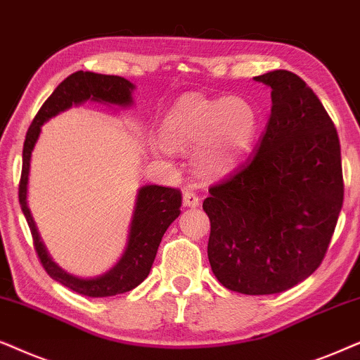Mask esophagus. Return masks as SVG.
<instances>
[{
	"instance_id": "obj_1",
	"label": "esophagus",
	"mask_w": 360,
	"mask_h": 360,
	"mask_svg": "<svg viewBox=\"0 0 360 360\" xmlns=\"http://www.w3.org/2000/svg\"><path fill=\"white\" fill-rule=\"evenodd\" d=\"M199 202H200L199 195L195 194L194 191H191V189L184 191V194H183V204L186 205V207H198Z\"/></svg>"
}]
</instances>
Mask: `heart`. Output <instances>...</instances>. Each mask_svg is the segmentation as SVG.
I'll return each mask as SVG.
<instances>
[{
  "instance_id": "1",
  "label": "heart",
  "mask_w": 360,
  "mask_h": 360,
  "mask_svg": "<svg viewBox=\"0 0 360 360\" xmlns=\"http://www.w3.org/2000/svg\"><path fill=\"white\" fill-rule=\"evenodd\" d=\"M255 130L257 113L245 100L184 97L162 123V138L172 150L202 145L198 158L200 169L220 172L240 160Z\"/></svg>"
}]
</instances>
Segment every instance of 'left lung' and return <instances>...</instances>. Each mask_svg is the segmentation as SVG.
<instances>
[{
  "label": "left lung",
  "instance_id": "1",
  "mask_svg": "<svg viewBox=\"0 0 360 360\" xmlns=\"http://www.w3.org/2000/svg\"><path fill=\"white\" fill-rule=\"evenodd\" d=\"M271 115L247 160L209 188L207 255L225 288L273 295L318 270L344 200L333 120L301 77L273 70Z\"/></svg>",
  "mask_w": 360,
  "mask_h": 360
}]
</instances>
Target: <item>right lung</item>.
Segmentation results:
<instances>
[{
  "label": "right lung",
  "mask_w": 360,
  "mask_h": 360,
  "mask_svg": "<svg viewBox=\"0 0 360 360\" xmlns=\"http://www.w3.org/2000/svg\"><path fill=\"white\" fill-rule=\"evenodd\" d=\"M133 84L130 80L118 75H103L94 74V72H74L67 79L57 85V89L51 94V97L42 103L39 112L32 120L30 130L26 133V141L22 148V171L19 179V204H21L22 214L30 225L32 243L39 258L41 265L47 271V275L59 281L60 285L84 296L92 298H103V296H115L127 293L141 283L150 275L151 265L155 262L158 247L165 236L166 229L169 227L181 212L183 195L179 189L162 188V186H145L140 189L136 200L135 215L131 220L130 240H128L127 252L123 253L122 260L113 266L112 270L98 278H77L69 275L62 268L56 265L47 255L44 245H42L39 233L31 217L30 209L26 204L27 193V174H30L31 151L39 136L41 124L54 117L62 110L72 107V103H80L92 98L97 102L130 105L131 103Z\"/></svg>",
  "instance_id": "obj_1"
}]
</instances>
